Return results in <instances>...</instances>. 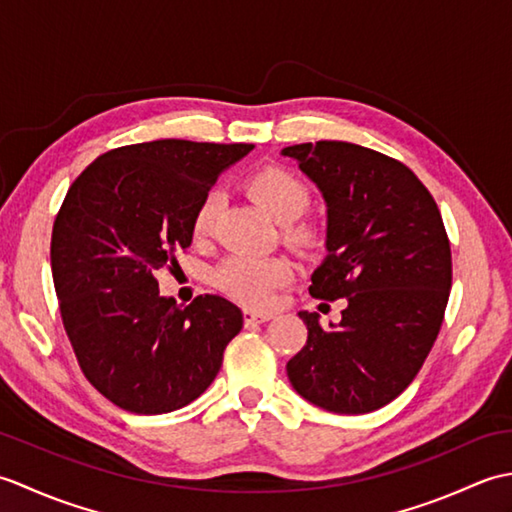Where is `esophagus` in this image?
<instances>
[{"instance_id":"1","label":"esophagus","mask_w":512,"mask_h":512,"mask_svg":"<svg viewBox=\"0 0 512 512\" xmlns=\"http://www.w3.org/2000/svg\"><path fill=\"white\" fill-rule=\"evenodd\" d=\"M275 314L273 312H257V310H246L244 312V321L246 323H266L273 319Z\"/></svg>"}]
</instances>
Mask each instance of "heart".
<instances>
[{
    "label": "heart",
    "instance_id": "obj_1",
    "mask_svg": "<svg viewBox=\"0 0 512 512\" xmlns=\"http://www.w3.org/2000/svg\"><path fill=\"white\" fill-rule=\"evenodd\" d=\"M246 189L253 200L279 224H290L299 220L310 204L308 187L295 173L281 167H262L250 173ZM217 195L211 191L200 200L193 213V235L206 237L211 233L217 215ZM290 239L295 244H308L312 231L308 226L292 228ZM292 268L281 257H255V255H233L215 270V286L228 297L246 303V306H266L273 301L275 290L288 284Z\"/></svg>",
    "mask_w": 512,
    "mask_h": 512
}]
</instances>
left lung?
<instances>
[{"mask_svg":"<svg viewBox=\"0 0 512 512\" xmlns=\"http://www.w3.org/2000/svg\"><path fill=\"white\" fill-rule=\"evenodd\" d=\"M325 202V259L310 295L345 299L339 323L299 312L308 341L286 365L301 398L369 413L400 396L431 352L451 290V246L436 200L402 162L319 140L281 149Z\"/></svg>","mask_w":512,"mask_h":512,"instance_id":"1","label":"left lung"}]
</instances>
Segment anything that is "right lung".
<instances>
[{"label":"right lung","instance_id":"1","mask_svg":"<svg viewBox=\"0 0 512 512\" xmlns=\"http://www.w3.org/2000/svg\"><path fill=\"white\" fill-rule=\"evenodd\" d=\"M255 145L162 138L96 158L52 228V279L85 378L125 411H176L213 383L242 330L235 303L182 308L156 273L193 242V213L222 171Z\"/></svg>","mask_w":512,"mask_h":512}]
</instances>
